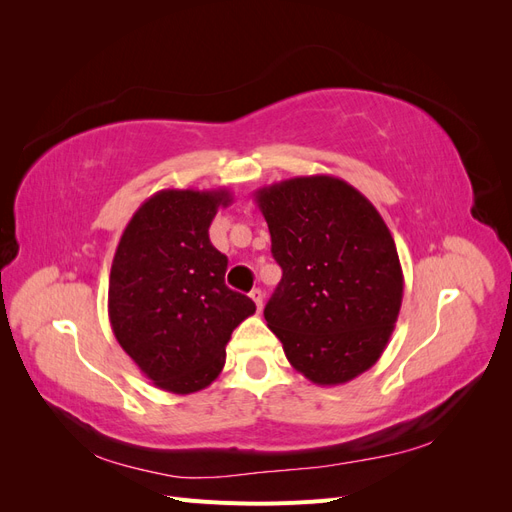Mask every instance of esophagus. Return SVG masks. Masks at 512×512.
Returning <instances> with one entry per match:
<instances>
[{
	"mask_svg": "<svg viewBox=\"0 0 512 512\" xmlns=\"http://www.w3.org/2000/svg\"><path fill=\"white\" fill-rule=\"evenodd\" d=\"M250 297H252V301L256 303L258 312H260V309H262V299H265V294H262V290H260V288H254V290L250 292Z\"/></svg>",
	"mask_w": 512,
	"mask_h": 512,
	"instance_id": "34e87169",
	"label": "esophagus"
}]
</instances>
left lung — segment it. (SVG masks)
I'll use <instances>...</instances> for the list:
<instances>
[{"mask_svg": "<svg viewBox=\"0 0 512 512\" xmlns=\"http://www.w3.org/2000/svg\"><path fill=\"white\" fill-rule=\"evenodd\" d=\"M282 282L267 327L309 382L335 386L376 365L404 299L397 247L378 209L344 179L292 177L254 192Z\"/></svg>", "mask_w": 512, "mask_h": 512, "instance_id": "1", "label": "left lung"}]
</instances>
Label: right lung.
I'll list each match as a JSON object with an SVG mask.
<instances>
[{
	"label": "right lung",
	"instance_id": "add662e5",
	"mask_svg": "<svg viewBox=\"0 0 512 512\" xmlns=\"http://www.w3.org/2000/svg\"><path fill=\"white\" fill-rule=\"evenodd\" d=\"M226 188L160 190L136 209L108 277V318L119 346L162 391L190 395L220 376L226 344L256 312L224 284L228 258L209 241Z\"/></svg>",
	"mask_w": 512,
	"mask_h": 512
}]
</instances>
